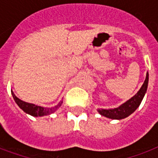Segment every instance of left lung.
Wrapping results in <instances>:
<instances>
[{
    "label": "left lung",
    "mask_w": 158,
    "mask_h": 158,
    "mask_svg": "<svg viewBox=\"0 0 158 158\" xmlns=\"http://www.w3.org/2000/svg\"><path fill=\"white\" fill-rule=\"evenodd\" d=\"M148 84V73H147L146 74V79H145L144 83L142 87L133 98L129 99L125 103H123L122 105H120V106L116 108L98 109V111L100 115L109 118V119H113V120H121V119L128 117L139 106L140 103L147 92Z\"/></svg>",
    "instance_id": "1"
}]
</instances>
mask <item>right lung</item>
Returning a JSON list of instances; mask_svg holds the SVG:
<instances>
[{"mask_svg": "<svg viewBox=\"0 0 158 158\" xmlns=\"http://www.w3.org/2000/svg\"><path fill=\"white\" fill-rule=\"evenodd\" d=\"M11 94L13 96L14 100L15 101L17 105L20 107V109H22L27 114H29V115L35 116V117L50 115L52 113L55 112L61 106L62 102H63L62 101H60L59 103L57 104L56 106H53V107H43V106H37L35 104L28 103V102L22 101L19 98H18L12 91H11Z\"/></svg>", "mask_w": 158, "mask_h": 158, "instance_id": "obj_1", "label": "right lung"}]
</instances>
